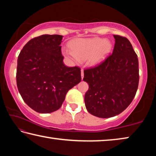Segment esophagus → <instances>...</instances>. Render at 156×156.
<instances>
[{
  "label": "esophagus",
  "mask_w": 156,
  "mask_h": 156,
  "mask_svg": "<svg viewBox=\"0 0 156 156\" xmlns=\"http://www.w3.org/2000/svg\"><path fill=\"white\" fill-rule=\"evenodd\" d=\"M81 77H82V79H83L84 77V70L83 69H81Z\"/></svg>",
  "instance_id": "34e87169"
}]
</instances>
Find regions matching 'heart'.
I'll list each match as a JSON object with an SVG mask.
<instances>
[{"mask_svg":"<svg viewBox=\"0 0 156 156\" xmlns=\"http://www.w3.org/2000/svg\"><path fill=\"white\" fill-rule=\"evenodd\" d=\"M71 50L64 51L73 62L87 60L91 65H96L106 58L112 49V43L101 38H78L70 42Z\"/></svg>","mask_w":156,"mask_h":156,"instance_id":"b5f03b06","label":"heart"}]
</instances>
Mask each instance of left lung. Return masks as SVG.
Wrapping results in <instances>:
<instances>
[{
  "label": "left lung",
  "instance_id": "obj_1",
  "mask_svg": "<svg viewBox=\"0 0 156 156\" xmlns=\"http://www.w3.org/2000/svg\"><path fill=\"white\" fill-rule=\"evenodd\" d=\"M113 53L94 67L84 70L89 84L84 96L86 109L107 118L125 110L136 96L139 83L138 56L126 37L113 35Z\"/></svg>",
  "mask_w": 156,
  "mask_h": 156
}]
</instances>
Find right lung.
Wrapping results in <instances>:
<instances>
[{"instance_id":"obj_1","label":"right lung","mask_w":156,"mask_h":156,"mask_svg":"<svg viewBox=\"0 0 156 156\" xmlns=\"http://www.w3.org/2000/svg\"><path fill=\"white\" fill-rule=\"evenodd\" d=\"M62 36L35 37L21 50L17 60L16 83L25 102L36 112L60 109L69 89L81 81L80 68L63 63Z\"/></svg>"}]
</instances>
